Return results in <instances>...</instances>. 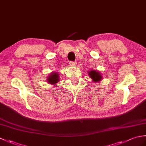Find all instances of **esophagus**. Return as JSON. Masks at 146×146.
<instances>
[{"label":"esophagus","instance_id":"1","mask_svg":"<svg viewBox=\"0 0 146 146\" xmlns=\"http://www.w3.org/2000/svg\"><path fill=\"white\" fill-rule=\"evenodd\" d=\"M70 65L71 66H74L76 65V62H70Z\"/></svg>","mask_w":146,"mask_h":146}]
</instances>
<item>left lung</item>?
<instances>
[{
  "instance_id": "left-lung-1",
  "label": "left lung",
  "mask_w": 146,
  "mask_h": 146,
  "mask_svg": "<svg viewBox=\"0 0 146 146\" xmlns=\"http://www.w3.org/2000/svg\"><path fill=\"white\" fill-rule=\"evenodd\" d=\"M88 74L90 78L92 80V81L94 83H98L103 80L102 74L100 73V72H98V71L96 70H90L88 72Z\"/></svg>"
}]
</instances>
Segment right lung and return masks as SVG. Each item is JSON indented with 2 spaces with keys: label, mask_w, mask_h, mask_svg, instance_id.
I'll use <instances>...</instances> for the list:
<instances>
[{
  "label": "right lung",
  "mask_w": 146,
  "mask_h": 146,
  "mask_svg": "<svg viewBox=\"0 0 146 146\" xmlns=\"http://www.w3.org/2000/svg\"><path fill=\"white\" fill-rule=\"evenodd\" d=\"M60 76L58 72H52L51 73L50 75L47 77V82L50 84H53L54 86H56L55 84L60 81Z\"/></svg>",
  "instance_id": "right-lung-1"
}]
</instances>
